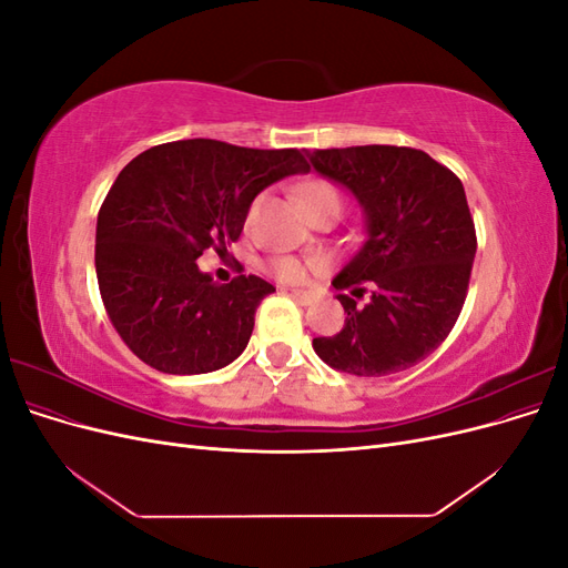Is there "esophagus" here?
I'll return each mask as SVG.
<instances>
[{
    "mask_svg": "<svg viewBox=\"0 0 568 568\" xmlns=\"http://www.w3.org/2000/svg\"><path fill=\"white\" fill-rule=\"evenodd\" d=\"M291 296H294L298 303L303 305H313L317 303V294H313V291H301V288H294L291 291Z\"/></svg>",
    "mask_w": 568,
    "mask_h": 568,
    "instance_id": "obj_1",
    "label": "esophagus"
}]
</instances>
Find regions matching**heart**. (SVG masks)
Returning a JSON list of instances; mask_svg holds the SVG:
<instances>
[{"mask_svg":"<svg viewBox=\"0 0 568 568\" xmlns=\"http://www.w3.org/2000/svg\"><path fill=\"white\" fill-rule=\"evenodd\" d=\"M303 201L307 205V211H315V209H324V205H334V209L341 211V194L338 189L329 182L324 180H313L303 186ZM255 205L248 213V220L253 217ZM320 263L313 261V257H298V255H274L267 261V272L272 277H277L284 284H301L307 280V274H311Z\"/></svg>","mask_w":568,"mask_h":568,"instance_id":"obj_1","label":"heart"}]
</instances>
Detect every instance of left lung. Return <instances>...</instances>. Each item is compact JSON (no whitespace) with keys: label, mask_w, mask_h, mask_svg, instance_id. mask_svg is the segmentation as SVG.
I'll list each match as a JSON object with an SVG mask.
<instances>
[{"label":"left lung","mask_w":568,"mask_h":568,"mask_svg":"<svg viewBox=\"0 0 568 568\" xmlns=\"http://www.w3.org/2000/svg\"><path fill=\"white\" fill-rule=\"evenodd\" d=\"M307 156L320 175L348 189L367 222L363 246L332 282L346 324L313 338L315 353L355 376L415 367L448 338L467 298L476 230L459 178L409 146L315 149ZM365 293L371 298L359 306Z\"/></svg>","instance_id":"8db88e82"}]
</instances>
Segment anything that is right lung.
<instances>
[{
    "label": "right lung",
    "mask_w": 568,
    "mask_h": 568,
    "mask_svg": "<svg viewBox=\"0 0 568 568\" xmlns=\"http://www.w3.org/2000/svg\"><path fill=\"white\" fill-rule=\"evenodd\" d=\"M307 170L298 149L217 140L151 146L120 170L99 209L94 265L115 332L142 363L205 374L244 353L274 286L255 274L215 284L196 261L209 248L225 255L253 199Z\"/></svg>",
    "instance_id": "right-lung-1"
}]
</instances>
